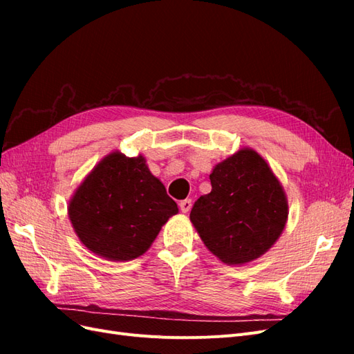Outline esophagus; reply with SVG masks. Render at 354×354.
Here are the masks:
<instances>
[{"instance_id":"34e87169","label":"esophagus","mask_w":354,"mask_h":354,"mask_svg":"<svg viewBox=\"0 0 354 354\" xmlns=\"http://www.w3.org/2000/svg\"><path fill=\"white\" fill-rule=\"evenodd\" d=\"M178 207H180L181 212H189L190 208H192V199H183V201H180Z\"/></svg>"}]
</instances>
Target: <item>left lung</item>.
I'll return each instance as SVG.
<instances>
[{
  "label": "left lung",
  "instance_id": "8db88e82",
  "mask_svg": "<svg viewBox=\"0 0 354 354\" xmlns=\"http://www.w3.org/2000/svg\"><path fill=\"white\" fill-rule=\"evenodd\" d=\"M209 180L211 192L190 211L201 239L223 263L243 264L259 259L285 227L288 203L281 183L251 149L223 160Z\"/></svg>",
  "mask_w": 354,
  "mask_h": 354
}]
</instances>
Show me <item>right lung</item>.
<instances>
[{"mask_svg":"<svg viewBox=\"0 0 354 354\" xmlns=\"http://www.w3.org/2000/svg\"><path fill=\"white\" fill-rule=\"evenodd\" d=\"M177 211V203L151 174L143 156L127 158L118 152L91 171L69 203V217L81 242L113 261L146 252Z\"/></svg>","mask_w":354,"mask_h":354,"instance_id":"right-lung-1","label":"right lung"}]
</instances>
